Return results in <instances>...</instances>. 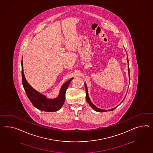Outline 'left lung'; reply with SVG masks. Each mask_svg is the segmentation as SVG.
<instances>
[{
    "label": "left lung",
    "instance_id": "obj_1",
    "mask_svg": "<svg viewBox=\"0 0 153 153\" xmlns=\"http://www.w3.org/2000/svg\"><path fill=\"white\" fill-rule=\"evenodd\" d=\"M127 62L128 63L129 62V61H128V56H127ZM128 74H129V81H130V73H129V66H128ZM85 88H86V101L87 102V103H88V104H90V106L91 107V108L93 109L94 111H96V112H107V111H113L114 109H115L116 108H117V107H114V108H112V109H108V110H104V109H100V108H98L95 105H94V104L92 103V102L91 101L90 99V97H89V96H88V88H87V85L86 84V83H85ZM123 101H122V102L120 103V104L118 105V106H119L120 104H121L122 102H123Z\"/></svg>",
    "mask_w": 153,
    "mask_h": 153
}]
</instances>
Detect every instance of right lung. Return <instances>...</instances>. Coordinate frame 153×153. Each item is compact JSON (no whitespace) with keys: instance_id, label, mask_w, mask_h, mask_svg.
Returning a JSON list of instances; mask_svg holds the SVG:
<instances>
[{"instance_id":"add662e5","label":"right lung","mask_w":153,"mask_h":153,"mask_svg":"<svg viewBox=\"0 0 153 153\" xmlns=\"http://www.w3.org/2000/svg\"><path fill=\"white\" fill-rule=\"evenodd\" d=\"M22 82L26 95L32 104L39 110L45 112H56L62 107L65 101V93L73 78L64 83L60 89L58 97L53 99H49L45 95L34 89L26 81L23 71V63L22 62Z\"/></svg>"}]
</instances>
